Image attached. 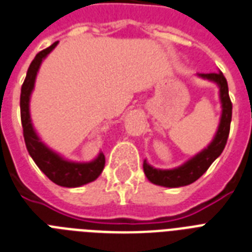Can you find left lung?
<instances>
[{
  "label": "left lung",
  "instance_id": "obj_1",
  "mask_svg": "<svg viewBox=\"0 0 252 252\" xmlns=\"http://www.w3.org/2000/svg\"><path fill=\"white\" fill-rule=\"evenodd\" d=\"M199 76L210 81H214L220 87V99H221V105H223V114H221V120H220L219 128H218V132L215 135V139L205 151L201 152L196 157H193L190 161H188L183 166L174 168V170H157V168L149 166L145 161L143 162L145 176L153 184L170 187V188L188 186L190 183L196 182L198 178H201L206 172V170L221 155V152L225 148L230 130V121H232V101H230L225 77L221 72H219V73H201Z\"/></svg>",
  "mask_w": 252,
  "mask_h": 252
}]
</instances>
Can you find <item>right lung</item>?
Segmentation results:
<instances>
[{
  "label": "right lung",
  "mask_w": 252,
  "mask_h": 252,
  "mask_svg": "<svg viewBox=\"0 0 252 252\" xmlns=\"http://www.w3.org/2000/svg\"><path fill=\"white\" fill-rule=\"evenodd\" d=\"M56 45H58V41L47 49L39 51L29 65L26 80L22 85V93H20V117H22L23 135H24L26 147L39 170L58 186L74 188V187L84 186L87 183L94 182L100 175L104 165H105L104 155L100 153L95 161L89 162V163H74V162L65 161L39 141L38 136L33 130L31 117H29V96H31V93L34 86L37 72H38L43 58Z\"/></svg>",
  "instance_id": "add662e5"
}]
</instances>
